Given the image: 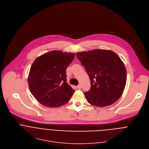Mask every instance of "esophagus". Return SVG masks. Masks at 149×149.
I'll list each match as a JSON object with an SVG mask.
<instances>
[{
    "label": "esophagus",
    "instance_id": "esophagus-1",
    "mask_svg": "<svg viewBox=\"0 0 149 149\" xmlns=\"http://www.w3.org/2000/svg\"><path fill=\"white\" fill-rule=\"evenodd\" d=\"M77 88L78 89H81V85H78V86H77Z\"/></svg>",
    "mask_w": 149,
    "mask_h": 149
}]
</instances>
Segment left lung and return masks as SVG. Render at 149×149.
<instances>
[{
    "instance_id": "1",
    "label": "left lung",
    "mask_w": 149,
    "mask_h": 149,
    "mask_svg": "<svg viewBox=\"0 0 149 149\" xmlns=\"http://www.w3.org/2000/svg\"><path fill=\"white\" fill-rule=\"evenodd\" d=\"M91 80V89L84 93L91 105L104 107L121 96L126 83V70L120 57L107 49H94L77 53Z\"/></svg>"
}]
</instances>
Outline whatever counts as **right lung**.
<instances>
[{"instance_id": "right-lung-1", "label": "right lung", "mask_w": 149, "mask_h": 149, "mask_svg": "<svg viewBox=\"0 0 149 149\" xmlns=\"http://www.w3.org/2000/svg\"><path fill=\"white\" fill-rule=\"evenodd\" d=\"M74 57V53L52 51L35 60L30 70L28 83L39 103L56 108L70 101L75 91L66 82V70Z\"/></svg>"}]
</instances>
